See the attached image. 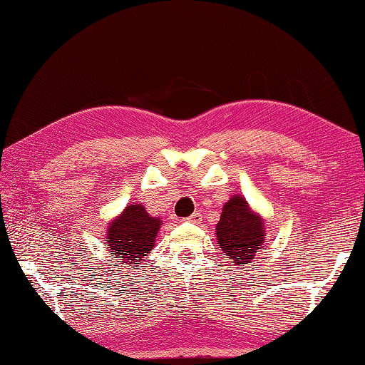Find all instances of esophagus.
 Returning a JSON list of instances; mask_svg holds the SVG:
<instances>
[{
    "mask_svg": "<svg viewBox=\"0 0 365 365\" xmlns=\"http://www.w3.org/2000/svg\"><path fill=\"white\" fill-rule=\"evenodd\" d=\"M185 221H187V222H194V224H200V221H202V215H200V212H194V215H192L190 217L185 219Z\"/></svg>",
    "mask_w": 365,
    "mask_h": 365,
    "instance_id": "obj_1",
    "label": "esophagus"
}]
</instances>
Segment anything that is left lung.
Returning a JSON list of instances; mask_svg holds the SVG:
<instances>
[{
	"mask_svg": "<svg viewBox=\"0 0 365 365\" xmlns=\"http://www.w3.org/2000/svg\"><path fill=\"white\" fill-rule=\"evenodd\" d=\"M216 237L225 259L237 265H251L265 247V221L243 195L235 194L224 203Z\"/></svg>",
	"mask_w": 365,
	"mask_h": 365,
	"instance_id": "obj_1",
	"label": "left lung"
}]
</instances>
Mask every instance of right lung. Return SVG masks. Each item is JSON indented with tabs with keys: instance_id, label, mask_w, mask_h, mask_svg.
<instances>
[{
	"instance_id": "1",
	"label": "right lung",
	"mask_w": 365,
	"mask_h": 365,
	"mask_svg": "<svg viewBox=\"0 0 365 365\" xmlns=\"http://www.w3.org/2000/svg\"><path fill=\"white\" fill-rule=\"evenodd\" d=\"M162 219L150 216L141 203H128L119 216L108 224L106 247L114 260L135 267L154 250Z\"/></svg>"
}]
</instances>
